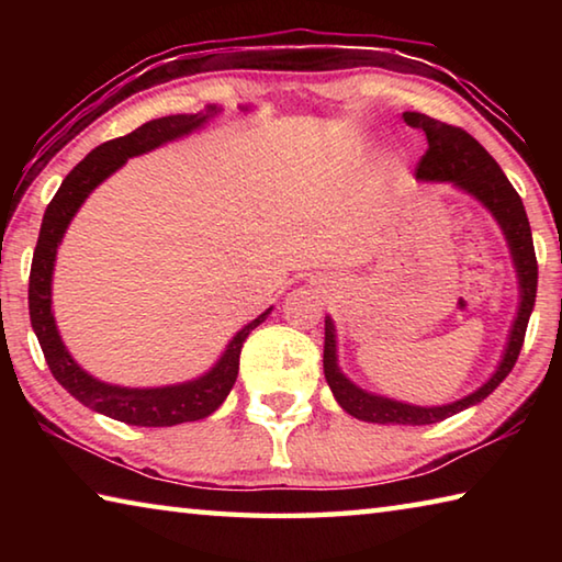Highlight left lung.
Instances as JSON below:
<instances>
[{
	"instance_id": "obj_1",
	"label": "left lung",
	"mask_w": 562,
	"mask_h": 562,
	"mask_svg": "<svg viewBox=\"0 0 562 562\" xmlns=\"http://www.w3.org/2000/svg\"><path fill=\"white\" fill-rule=\"evenodd\" d=\"M404 121L412 128H422L426 133V140H429V150H426V156L416 168V180H424V183H451L453 188L463 190L465 195L475 198V201L486 207L493 215V221L498 223L501 233L506 235L510 260L518 278V312L510 325L506 349H503L496 372L488 376V382H483L475 389V392L441 406H416L396 402V398L372 394L367 389L357 386L339 369L335 319L329 315L325 317V359H322V364H325V379L331 394L337 398V404L349 416L359 418V422L426 426L443 422V418L483 402L510 374V369L520 355L522 339H526L532 304H536L538 262L536 250H532V235L526 207H522L516 188L510 186V180L503 173L496 160L491 158L488 150L465 131L436 121L426 116V113L406 111Z\"/></svg>"
}]
</instances>
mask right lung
Wrapping results in <instances>:
<instances>
[{
  "mask_svg": "<svg viewBox=\"0 0 562 562\" xmlns=\"http://www.w3.org/2000/svg\"><path fill=\"white\" fill-rule=\"evenodd\" d=\"M247 111V106H243ZM221 113V106H205L198 113H176V116H164L148 121L128 136L113 138L93 148L91 154L76 166L69 176L64 178L61 188L56 190L52 203L46 205L40 240H36L32 272H30V317L36 339H40L46 364L52 374L76 402L93 408L116 422L131 426H176L186 422H198V418L211 416L217 406L225 402L237 379L240 369V349L250 331L262 325L272 307L262 312L258 319L247 322L237 335L227 341L221 359L207 369L205 374L190 379V382L168 384V386H121L101 382L87 369L79 367V361L66 349L64 339L56 327L54 310H52V280L56 252L64 240V233L74 215L79 213L83 201L97 190L103 180L116 173L133 156H144L170 140L183 138L188 133L203 128L207 121Z\"/></svg>",
  "mask_w": 562,
  "mask_h": 562,
  "instance_id": "right-lung-1",
  "label": "right lung"
}]
</instances>
